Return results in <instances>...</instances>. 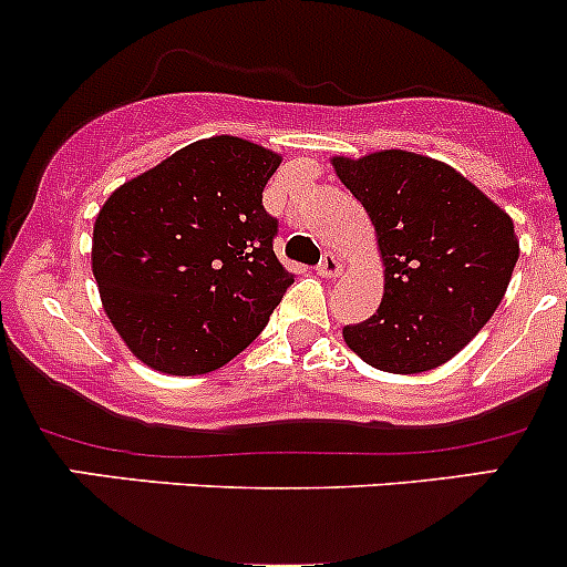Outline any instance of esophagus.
I'll return each instance as SVG.
<instances>
[{
    "label": "esophagus",
    "mask_w": 567,
    "mask_h": 567,
    "mask_svg": "<svg viewBox=\"0 0 567 567\" xmlns=\"http://www.w3.org/2000/svg\"><path fill=\"white\" fill-rule=\"evenodd\" d=\"M318 274L323 279H337L342 274V262L337 260L334 255H323V260H320V266H318Z\"/></svg>",
    "instance_id": "obj_1"
}]
</instances>
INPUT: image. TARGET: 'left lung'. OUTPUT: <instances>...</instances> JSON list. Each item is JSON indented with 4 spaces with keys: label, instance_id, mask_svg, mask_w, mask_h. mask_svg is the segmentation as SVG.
Returning a JSON list of instances; mask_svg holds the SVG:
<instances>
[{
    "label": "left lung",
    "instance_id": "obj_1",
    "mask_svg": "<svg viewBox=\"0 0 567 567\" xmlns=\"http://www.w3.org/2000/svg\"><path fill=\"white\" fill-rule=\"evenodd\" d=\"M362 203L384 260V296L342 340L370 368L425 373L488 323L518 260L513 219L458 169L409 151L331 158Z\"/></svg>",
    "mask_w": 567,
    "mask_h": 567
}]
</instances>
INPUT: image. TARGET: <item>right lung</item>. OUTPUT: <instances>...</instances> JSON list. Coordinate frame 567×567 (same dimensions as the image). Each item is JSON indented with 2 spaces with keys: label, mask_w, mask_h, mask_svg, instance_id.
Returning <instances> with one entry per match:
<instances>
[{
  "label": "right lung",
  "mask_w": 567,
  "mask_h": 567,
  "mask_svg": "<svg viewBox=\"0 0 567 567\" xmlns=\"http://www.w3.org/2000/svg\"><path fill=\"white\" fill-rule=\"evenodd\" d=\"M282 156L241 136L181 147L114 188L95 216L93 274L128 351L169 375L225 368L288 285L262 188Z\"/></svg>",
  "instance_id": "add662e5"
}]
</instances>
